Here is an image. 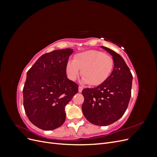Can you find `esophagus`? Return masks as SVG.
Returning <instances> with one entry per match:
<instances>
[{
  "label": "esophagus",
  "instance_id": "esophagus-1",
  "mask_svg": "<svg viewBox=\"0 0 157 157\" xmlns=\"http://www.w3.org/2000/svg\"><path fill=\"white\" fill-rule=\"evenodd\" d=\"M82 90H83V87H82V86H78V92H82Z\"/></svg>",
  "mask_w": 157,
  "mask_h": 157
}]
</instances>
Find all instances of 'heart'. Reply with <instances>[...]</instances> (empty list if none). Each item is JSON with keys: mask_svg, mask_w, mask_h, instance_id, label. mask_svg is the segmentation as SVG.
<instances>
[{"mask_svg": "<svg viewBox=\"0 0 157 157\" xmlns=\"http://www.w3.org/2000/svg\"><path fill=\"white\" fill-rule=\"evenodd\" d=\"M114 61L111 56L98 50H88L76 55L66 65V72L71 80H75L81 71L82 82L90 86H98L111 75Z\"/></svg>", "mask_w": 157, "mask_h": 157, "instance_id": "b5f03b06", "label": "heart"}]
</instances>
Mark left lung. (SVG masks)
Here are the masks:
<instances>
[{"mask_svg":"<svg viewBox=\"0 0 157 157\" xmlns=\"http://www.w3.org/2000/svg\"><path fill=\"white\" fill-rule=\"evenodd\" d=\"M101 48L110 54L114 67L110 76L98 86L84 88L82 110L86 119L97 126L113 124L124 115L131 97L132 75L122 57L107 47Z\"/></svg>","mask_w":157,"mask_h":157,"instance_id":"1","label":"left lung"}]
</instances>
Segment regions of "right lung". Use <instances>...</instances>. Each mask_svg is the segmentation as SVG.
Returning a JSON list of instances; mask_svg holds the SVG:
<instances>
[{
  "instance_id": "1",
  "label": "right lung",
  "mask_w": 157,
  "mask_h": 157,
  "mask_svg": "<svg viewBox=\"0 0 157 157\" xmlns=\"http://www.w3.org/2000/svg\"><path fill=\"white\" fill-rule=\"evenodd\" d=\"M73 50H56L41 56L27 71L23 90V106L32 124L44 130L62 125L65 107L78 92L69 80L66 65Z\"/></svg>"
}]
</instances>
